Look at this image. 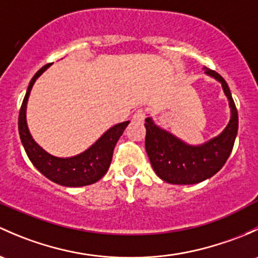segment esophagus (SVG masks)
Returning a JSON list of instances; mask_svg holds the SVG:
<instances>
[{
  "label": "esophagus",
  "instance_id": "34e87169",
  "mask_svg": "<svg viewBox=\"0 0 258 258\" xmlns=\"http://www.w3.org/2000/svg\"><path fill=\"white\" fill-rule=\"evenodd\" d=\"M146 118V113L143 110H137L134 115V120L137 122H143Z\"/></svg>",
  "mask_w": 258,
  "mask_h": 258
}]
</instances>
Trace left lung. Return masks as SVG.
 Listing matches in <instances>:
<instances>
[{
    "mask_svg": "<svg viewBox=\"0 0 258 258\" xmlns=\"http://www.w3.org/2000/svg\"><path fill=\"white\" fill-rule=\"evenodd\" d=\"M203 70L221 84L229 101L230 120L221 134L202 145H189L156 124L152 117L146 118V152L156 174L169 184L188 185L211 178L221 169L234 147L238 116L231 91L220 74L208 68Z\"/></svg>",
    "mask_w": 258,
    "mask_h": 258,
    "instance_id": "8db88e82",
    "label": "left lung"
}]
</instances>
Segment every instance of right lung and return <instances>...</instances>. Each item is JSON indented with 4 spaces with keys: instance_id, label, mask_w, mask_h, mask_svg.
Masks as SVG:
<instances>
[{
    "instance_id": "obj_1",
    "label": "right lung",
    "mask_w": 258,
    "mask_h": 258,
    "mask_svg": "<svg viewBox=\"0 0 258 258\" xmlns=\"http://www.w3.org/2000/svg\"><path fill=\"white\" fill-rule=\"evenodd\" d=\"M47 64L39 69L32 78L27 89L26 96L22 102L20 117H18V131L21 142L32 164L49 180L63 186L78 188V186L90 185L96 183L106 174L111 161H112L113 148L118 138L122 136L130 121L116 123L110 127L96 142L88 150L72 157H56L50 154L34 141L27 124V102L29 94L38 78L50 67Z\"/></svg>"
}]
</instances>
